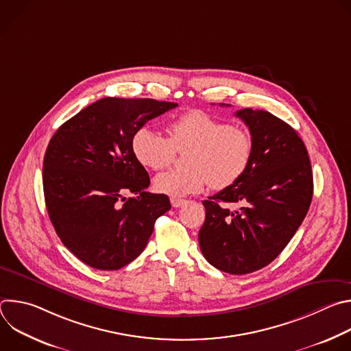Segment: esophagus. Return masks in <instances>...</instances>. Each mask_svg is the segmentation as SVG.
I'll list each match as a JSON object with an SVG mask.
<instances>
[{
  "instance_id": "obj_1",
  "label": "esophagus",
  "mask_w": 351,
  "mask_h": 351,
  "mask_svg": "<svg viewBox=\"0 0 351 351\" xmlns=\"http://www.w3.org/2000/svg\"><path fill=\"white\" fill-rule=\"evenodd\" d=\"M187 202L186 199H179V198H171V204L173 208H179L182 206H184Z\"/></svg>"
}]
</instances>
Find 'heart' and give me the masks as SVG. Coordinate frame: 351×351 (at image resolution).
Returning a JSON list of instances; mask_svg holds the SVG:
<instances>
[{
    "label": "heart",
    "mask_w": 351,
    "mask_h": 351,
    "mask_svg": "<svg viewBox=\"0 0 351 351\" xmlns=\"http://www.w3.org/2000/svg\"><path fill=\"white\" fill-rule=\"evenodd\" d=\"M168 137L152 128H140L132 138L136 160L153 171L167 168L176 152L184 153L186 168L160 173L154 189L172 198L202 191L208 183L223 190L237 183L253 158V137L247 130L228 125L194 110L168 125Z\"/></svg>",
    "instance_id": "b5f03b06"
}]
</instances>
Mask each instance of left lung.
<instances>
[{
    "label": "left lung",
    "mask_w": 351,
    "mask_h": 351,
    "mask_svg": "<svg viewBox=\"0 0 351 351\" xmlns=\"http://www.w3.org/2000/svg\"><path fill=\"white\" fill-rule=\"evenodd\" d=\"M236 117L253 137V158L237 183L203 202L198 243L213 267L245 275L282 253L308 213L314 183L307 148L290 125L261 110ZM226 204L241 208L232 212Z\"/></svg>",
    "instance_id": "8db88e82"
}]
</instances>
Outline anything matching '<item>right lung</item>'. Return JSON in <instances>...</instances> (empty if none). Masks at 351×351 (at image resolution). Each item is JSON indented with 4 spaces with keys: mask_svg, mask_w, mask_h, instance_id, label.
<instances>
[{
    "mask_svg": "<svg viewBox=\"0 0 351 351\" xmlns=\"http://www.w3.org/2000/svg\"><path fill=\"white\" fill-rule=\"evenodd\" d=\"M178 107L153 98L106 97L66 121L43 162L48 217L65 247L86 265L117 271L137 258L165 194L145 191L149 178L132 149L134 133Z\"/></svg>",
    "mask_w": 351,
    "mask_h": 351,
    "instance_id": "1",
    "label": "right lung"
}]
</instances>
